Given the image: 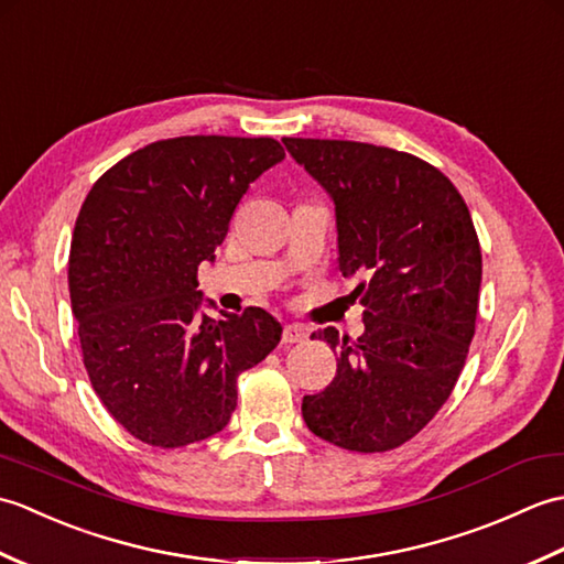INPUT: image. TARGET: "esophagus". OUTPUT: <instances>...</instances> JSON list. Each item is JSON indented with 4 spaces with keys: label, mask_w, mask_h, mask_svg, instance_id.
I'll use <instances>...</instances> for the list:
<instances>
[{
    "label": "esophagus",
    "mask_w": 564,
    "mask_h": 564,
    "mask_svg": "<svg viewBox=\"0 0 564 564\" xmlns=\"http://www.w3.org/2000/svg\"><path fill=\"white\" fill-rule=\"evenodd\" d=\"M307 339V329L301 325H285L283 327V344H297Z\"/></svg>",
    "instance_id": "esophagus-1"
}]
</instances>
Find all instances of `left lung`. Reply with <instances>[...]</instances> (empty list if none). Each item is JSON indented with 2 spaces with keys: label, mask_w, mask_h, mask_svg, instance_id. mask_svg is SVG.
I'll return each mask as SVG.
<instances>
[{
  "label": "left lung",
  "mask_w": 564,
  "mask_h": 564,
  "mask_svg": "<svg viewBox=\"0 0 564 564\" xmlns=\"http://www.w3.org/2000/svg\"><path fill=\"white\" fill-rule=\"evenodd\" d=\"M327 191L339 271L358 275L364 334L313 337L337 354V376L303 398L315 436L358 453L402 446L448 400L465 366L480 301L482 254L463 196L414 154L351 140L283 138Z\"/></svg>",
  "instance_id": "1"
}]
</instances>
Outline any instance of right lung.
I'll list each match as a JSON object with an SVG mask.
<instances>
[{"label": "right lung", "mask_w": 564, "mask_h": 564, "mask_svg": "<svg viewBox=\"0 0 564 564\" xmlns=\"http://www.w3.org/2000/svg\"><path fill=\"white\" fill-rule=\"evenodd\" d=\"M283 158L273 138L160 140L113 164L82 203L67 281L84 368L142 443L178 448L218 434L239 373L281 341L261 307L210 317L196 275L249 184Z\"/></svg>", "instance_id": "add662e5"}]
</instances>
